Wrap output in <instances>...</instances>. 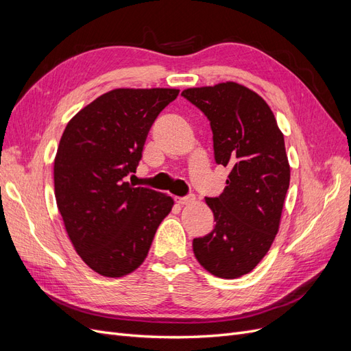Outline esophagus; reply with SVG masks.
<instances>
[{"mask_svg": "<svg viewBox=\"0 0 351 351\" xmlns=\"http://www.w3.org/2000/svg\"><path fill=\"white\" fill-rule=\"evenodd\" d=\"M174 200L178 205H187V204H192V202L195 200V196H184V197L177 196V197H174Z\"/></svg>", "mask_w": 351, "mask_h": 351, "instance_id": "obj_1", "label": "esophagus"}]
</instances>
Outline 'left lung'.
<instances>
[{"instance_id": "1", "label": "left lung", "mask_w": 351, "mask_h": 351, "mask_svg": "<svg viewBox=\"0 0 351 351\" xmlns=\"http://www.w3.org/2000/svg\"><path fill=\"white\" fill-rule=\"evenodd\" d=\"M182 97L206 115L215 162L230 168L218 197H206L215 226L193 240L199 263L219 278H239L263 259L277 236L290 165L277 120L258 93L234 82L193 88Z\"/></svg>"}]
</instances>
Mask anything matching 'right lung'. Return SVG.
<instances>
[{
  "instance_id": "right-lung-1",
  "label": "right lung",
  "mask_w": 351,
  "mask_h": 351,
  "mask_svg": "<svg viewBox=\"0 0 351 351\" xmlns=\"http://www.w3.org/2000/svg\"><path fill=\"white\" fill-rule=\"evenodd\" d=\"M178 89H114L73 117L61 136L54 187L67 234L83 262L104 277L139 268L174 200L134 187L151 125Z\"/></svg>"
}]
</instances>
